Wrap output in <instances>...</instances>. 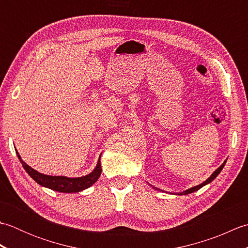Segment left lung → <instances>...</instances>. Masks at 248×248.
I'll return each instance as SVG.
<instances>
[{
	"mask_svg": "<svg viewBox=\"0 0 248 248\" xmlns=\"http://www.w3.org/2000/svg\"><path fill=\"white\" fill-rule=\"evenodd\" d=\"M226 162H227V160H225L224 161V163L222 165H220L217 170H215L211 176H210L207 180L205 181H203L202 183H200V184H198V186H193V187H191V188H188V189H186V191H183V192H179V193H172L173 195H187V194H191V193H194V192H196V191H198L199 188H202V186H207V184H209L210 182H212L215 178H217V176H218V173L222 171V170L224 168V166H225V164H226ZM149 184V183H148ZM149 186L152 187V188H155V189H156V191H160V192H164V193H168V192H166V191H163V189H160V188H157V187H155V186H151V184H149ZM171 194V193H170Z\"/></svg>",
	"mask_w": 248,
	"mask_h": 248,
	"instance_id": "1",
	"label": "left lung"
}]
</instances>
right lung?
<instances>
[{"mask_svg":"<svg viewBox=\"0 0 248 248\" xmlns=\"http://www.w3.org/2000/svg\"><path fill=\"white\" fill-rule=\"evenodd\" d=\"M16 154H17L18 159L20 160L21 164H22L25 171L29 173L31 179H34V180L38 184H40L41 186L48 187L52 189V191H56L61 193H78V192L84 191V189L92 186L94 182H97L102 171L101 163H100V157H101V155L99 156L96 167H94V170L92 172H89L86 176L70 178L66 176H50V175L41 173L26 164V163L21 159L17 149H16Z\"/></svg>","mask_w":248,"mask_h":248,"instance_id":"obj_1","label":"right lung"}]
</instances>
